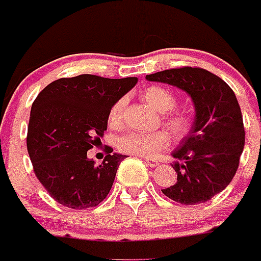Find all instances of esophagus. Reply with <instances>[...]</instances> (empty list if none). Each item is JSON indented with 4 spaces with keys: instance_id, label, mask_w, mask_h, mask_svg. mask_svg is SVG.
<instances>
[{
    "instance_id": "obj_1",
    "label": "esophagus",
    "mask_w": 261,
    "mask_h": 261,
    "mask_svg": "<svg viewBox=\"0 0 261 261\" xmlns=\"http://www.w3.org/2000/svg\"><path fill=\"white\" fill-rule=\"evenodd\" d=\"M145 164L147 165V167L155 168L159 165V162H156V160H154V159H145Z\"/></svg>"
}]
</instances>
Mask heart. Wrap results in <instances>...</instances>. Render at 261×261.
I'll return each instance as SVG.
<instances>
[{
  "instance_id": "obj_1",
  "label": "heart",
  "mask_w": 261,
  "mask_h": 261,
  "mask_svg": "<svg viewBox=\"0 0 261 261\" xmlns=\"http://www.w3.org/2000/svg\"><path fill=\"white\" fill-rule=\"evenodd\" d=\"M141 97L152 109L162 114L163 121L175 138L180 139L188 134L193 120L186 111L173 110L177 105V97L173 94V92L162 86H149L143 89ZM123 109L125 99H118L110 110L109 123L112 127H118L122 123ZM169 144L170 136L163 130L152 133L133 131L123 135L118 140V149L131 155L150 158L169 146Z\"/></svg>"
}]
</instances>
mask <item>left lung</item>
Masks as SVG:
<instances>
[{"mask_svg": "<svg viewBox=\"0 0 261 261\" xmlns=\"http://www.w3.org/2000/svg\"><path fill=\"white\" fill-rule=\"evenodd\" d=\"M146 80L186 91L196 111L191 131L172 152L177 181L162 192L180 204L210 201L232 180L244 150L243 115L235 93L202 68L167 69L147 74Z\"/></svg>", "mask_w": 261, "mask_h": 261, "instance_id": "obj_1", "label": "left lung"}]
</instances>
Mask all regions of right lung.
Listing matches in <instances>:
<instances>
[{
    "mask_svg": "<svg viewBox=\"0 0 261 261\" xmlns=\"http://www.w3.org/2000/svg\"><path fill=\"white\" fill-rule=\"evenodd\" d=\"M136 77L111 80L92 74L60 78L34 101L28 146L36 178L58 203L72 210L96 207L111 191L126 155L107 147L101 164L87 158L107 130L111 107L135 84Z\"/></svg>",
    "mask_w": 261,
    "mask_h": 261,
    "instance_id": "add662e5",
    "label": "right lung"
}]
</instances>
